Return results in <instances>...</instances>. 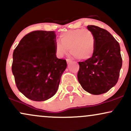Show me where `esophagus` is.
<instances>
[{
  "label": "esophagus",
  "mask_w": 131,
  "mask_h": 131,
  "mask_svg": "<svg viewBox=\"0 0 131 131\" xmlns=\"http://www.w3.org/2000/svg\"><path fill=\"white\" fill-rule=\"evenodd\" d=\"M71 61V60L70 59H67V63H70Z\"/></svg>",
  "instance_id": "34e87169"
}]
</instances>
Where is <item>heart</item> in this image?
<instances>
[{
  "label": "heart",
  "mask_w": 131,
  "mask_h": 131,
  "mask_svg": "<svg viewBox=\"0 0 131 131\" xmlns=\"http://www.w3.org/2000/svg\"><path fill=\"white\" fill-rule=\"evenodd\" d=\"M61 41H57L55 49L58 56L63 57L69 52L81 60H88L94 55L95 38L88 29H76L68 31L60 36Z\"/></svg>",
  "instance_id": "1"
}]
</instances>
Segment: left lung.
Instances as JSON below:
<instances>
[{
  "mask_svg": "<svg viewBox=\"0 0 131 131\" xmlns=\"http://www.w3.org/2000/svg\"><path fill=\"white\" fill-rule=\"evenodd\" d=\"M95 38L93 56L79 62L78 79L84 90L93 95L104 94L118 81L122 67L120 46L108 31L98 26L89 25Z\"/></svg>",
  "mask_w": 131,
  "mask_h": 131,
  "instance_id": "8db88e82",
  "label": "left lung"
}]
</instances>
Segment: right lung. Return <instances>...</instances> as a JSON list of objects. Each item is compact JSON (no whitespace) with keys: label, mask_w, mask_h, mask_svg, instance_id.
I'll return each mask as SVG.
<instances>
[{"label":"right lung","mask_w":131,"mask_h":131,"mask_svg":"<svg viewBox=\"0 0 131 131\" xmlns=\"http://www.w3.org/2000/svg\"><path fill=\"white\" fill-rule=\"evenodd\" d=\"M54 31H35L22 38L13 53L12 70L16 87L33 101L48 100L56 94L67 67L57 57Z\"/></svg>","instance_id":"right-lung-1"}]
</instances>
